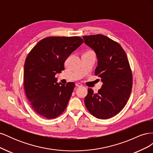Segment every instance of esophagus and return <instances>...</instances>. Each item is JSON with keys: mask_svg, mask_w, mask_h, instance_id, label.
Wrapping results in <instances>:
<instances>
[{"mask_svg": "<svg viewBox=\"0 0 153 153\" xmlns=\"http://www.w3.org/2000/svg\"><path fill=\"white\" fill-rule=\"evenodd\" d=\"M76 86H77V87H82V84H81L80 83H76Z\"/></svg>", "mask_w": 153, "mask_h": 153, "instance_id": "esophagus-1", "label": "esophagus"}]
</instances>
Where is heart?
<instances>
[{
    "instance_id": "heart-1",
    "label": "heart",
    "mask_w": 153,
    "mask_h": 153,
    "mask_svg": "<svg viewBox=\"0 0 153 153\" xmlns=\"http://www.w3.org/2000/svg\"><path fill=\"white\" fill-rule=\"evenodd\" d=\"M89 52H90V51H89Z\"/></svg>"
}]
</instances>
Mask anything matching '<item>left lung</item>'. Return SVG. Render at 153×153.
<instances>
[{
	"instance_id": "8db88e82",
	"label": "left lung",
	"mask_w": 153,
	"mask_h": 153,
	"mask_svg": "<svg viewBox=\"0 0 153 153\" xmlns=\"http://www.w3.org/2000/svg\"><path fill=\"white\" fill-rule=\"evenodd\" d=\"M98 58L95 75L103 85L98 93L88 88L84 102L95 117L106 119L119 114L130 96L133 76L126 52L117 42L102 34L83 36Z\"/></svg>"
}]
</instances>
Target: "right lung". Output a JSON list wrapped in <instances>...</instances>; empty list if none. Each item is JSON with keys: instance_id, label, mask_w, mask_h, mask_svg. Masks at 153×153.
Segmentation results:
<instances>
[{"instance_id": "obj_1", "label": "right lung", "mask_w": 153, "mask_h": 153, "mask_svg": "<svg viewBox=\"0 0 153 153\" xmlns=\"http://www.w3.org/2000/svg\"><path fill=\"white\" fill-rule=\"evenodd\" d=\"M83 43L78 36L48 37L27 55L24 90L31 107L41 116L54 119L65 110L75 84H59L55 76L64 70L66 59Z\"/></svg>"}]
</instances>
